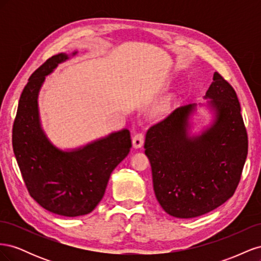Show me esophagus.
<instances>
[{"mask_svg":"<svg viewBox=\"0 0 261 261\" xmlns=\"http://www.w3.org/2000/svg\"><path fill=\"white\" fill-rule=\"evenodd\" d=\"M144 145V135L141 133L135 134V136L133 137V146L134 148H140Z\"/></svg>","mask_w":261,"mask_h":261,"instance_id":"obj_1","label":"esophagus"}]
</instances>
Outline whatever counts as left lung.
<instances>
[{"label":"left lung","instance_id":"1","mask_svg":"<svg viewBox=\"0 0 261 261\" xmlns=\"http://www.w3.org/2000/svg\"><path fill=\"white\" fill-rule=\"evenodd\" d=\"M217 120L199 137H188L195 105L174 110L150 126L146 155L153 191L170 216L189 219L218 208L234 195L248 152L241 105L231 84L218 72L206 93Z\"/></svg>","mask_w":261,"mask_h":261}]
</instances>
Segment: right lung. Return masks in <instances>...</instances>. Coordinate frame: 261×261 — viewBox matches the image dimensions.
<instances>
[{
	"mask_svg": "<svg viewBox=\"0 0 261 261\" xmlns=\"http://www.w3.org/2000/svg\"><path fill=\"white\" fill-rule=\"evenodd\" d=\"M67 59L65 53L53 55L29 77L13 124V150L29 195L55 215L78 217L101 201L112 171L129 152L132 139L129 130L123 129L70 152L46 139L39 123L38 92L44 76Z\"/></svg>",
	"mask_w": 261,
	"mask_h": 261,
	"instance_id": "add662e5",
	"label": "right lung"
}]
</instances>
